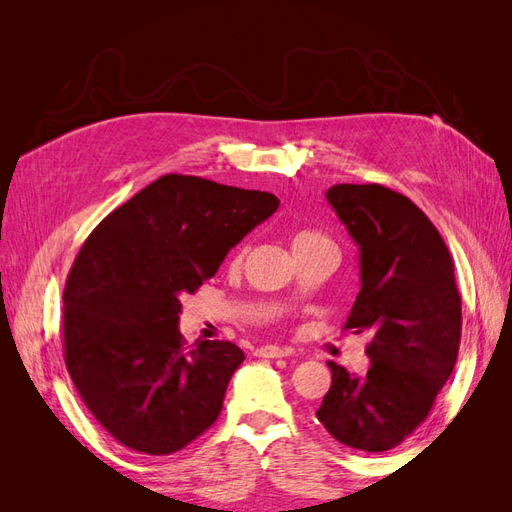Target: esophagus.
<instances>
[{"instance_id": "1", "label": "esophagus", "mask_w": 512, "mask_h": 512, "mask_svg": "<svg viewBox=\"0 0 512 512\" xmlns=\"http://www.w3.org/2000/svg\"><path fill=\"white\" fill-rule=\"evenodd\" d=\"M254 354L262 356V359H282V356L290 354V350L280 348V346H260V348H256Z\"/></svg>"}]
</instances>
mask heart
Wrapping results in <instances>:
<instances>
[{
	"instance_id": "b5f03b06",
	"label": "heart",
	"mask_w": 512,
	"mask_h": 512,
	"mask_svg": "<svg viewBox=\"0 0 512 512\" xmlns=\"http://www.w3.org/2000/svg\"><path fill=\"white\" fill-rule=\"evenodd\" d=\"M307 250H329V252L337 254V247L327 232L316 230V228H299L292 235V252L299 254V252H307ZM243 254H245V250L241 247V250L232 256V262L239 265V262L243 260Z\"/></svg>"
}]
</instances>
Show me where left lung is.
Masks as SVG:
<instances>
[{
	"label": "left lung",
	"mask_w": 512,
	"mask_h": 512,
	"mask_svg": "<svg viewBox=\"0 0 512 512\" xmlns=\"http://www.w3.org/2000/svg\"><path fill=\"white\" fill-rule=\"evenodd\" d=\"M329 205L359 245L361 290L346 327L371 333L367 374L329 361L331 389L316 412L335 440L391 451L421 425L451 376L461 297L438 228L410 198L378 183H337Z\"/></svg>",
	"instance_id": "obj_1"
}]
</instances>
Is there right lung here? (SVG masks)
I'll return each instance as SVG.
<instances>
[{
  "label": "right lung",
  "mask_w": 512,
  "mask_h": 512,
  "mask_svg": "<svg viewBox=\"0 0 512 512\" xmlns=\"http://www.w3.org/2000/svg\"><path fill=\"white\" fill-rule=\"evenodd\" d=\"M277 207L269 192L164 175L87 237L64 288V359L85 406L119 444L170 455L220 416L245 354L209 339L185 346L181 297Z\"/></svg>",
  "instance_id": "1"
}]
</instances>
